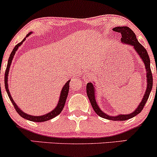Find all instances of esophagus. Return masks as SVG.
I'll list each match as a JSON object with an SVG mask.
<instances>
[{
    "label": "esophagus",
    "instance_id": "esophagus-1",
    "mask_svg": "<svg viewBox=\"0 0 157 157\" xmlns=\"http://www.w3.org/2000/svg\"><path fill=\"white\" fill-rule=\"evenodd\" d=\"M92 79V75L90 73H85V81H90Z\"/></svg>",
    "mask_w": 157,
    "mask_h": 157
}]
</instances>
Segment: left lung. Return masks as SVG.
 <instances>
[{
    "label": "left lung",
    "mask_w": 157,
    "mask_h": 157,
    "mask_svg": "<svg viewBox=\"0 0 157 157\" xmlns=\"http://www.w3.org/2000/svg\"><path fill=\"white\" fill-rule=\"evenodd\" d=\"M114 32H119L122 34V38L121 41L122 43L128 45H132L133 46L134 49L135 50L140 59L144 62L145 66V69H146L147 72V89L145 91L144 96L143 97V99L140 101V104L138 105L137 109L134 111L133 113L127 115H118L116 116H109V115L103 113L100 107L98 106V103H97L96 100H95V89H94V85L89 82L87 84L86 86V90H87V95L88 97V99L90 100V104H91L92 107H93L94 110L101 117L104 118V119H109V120L113 121H125L128 120V119H131V118L134 117V116H137V115L140 113L142 111L143 108L144 107L145 103L147 101L148 98H149L150 94L153 88V75H152L151 69V60H150L149 55L147 54V51H146L144 46H142L140 43L138 42V39L136 38V35L134 33V32L130 28L127 26H119V27H115L113 29Z\"/></svg>",
    "instance_id": "obj_1"
}]
</instances>
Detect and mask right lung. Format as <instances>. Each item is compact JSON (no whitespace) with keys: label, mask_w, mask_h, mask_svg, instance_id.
Here are the masks:
<instances>
[{"label":"right lung","mask_w":157,"mask_h":157,"mask_svg":"<svg viewBox=\"0 0 157 157\" xmlns=\"http://www.w3.org/2000/svg\"><path fill=\"white\" fill-rule=\"evenodd\" d=\"M31 33H32V32H29V33L28 35H27V36L30 35ZM25 38H24V39L22 40V41H21L20 43L17 44L15 46V48H13V50L12 52H11L10 55L9 59H8L7 66H6V69L5 76H4V85H5L6 90V92H7V94H8V96H9L10 100V101H11V102H12L13 105V106H14V108H15L16 111H17V112L18 113V114L19 115V116H22V117L24 118V119H28V120H29V121H32V122H45V121L50 120V119H53V118H54L55 116H58V115L60 113L61 111L63 110V107H64V105H65V103H66V101H67V96H68V93H69V82H70V80L68 81L67 83H66L65 85H64V86L63 87V89H62V90H61L60 96H59V102H58V103H57V106H56V107H55V109H53V110L51 111V112L48 113H47V114H45V115H43V116H32V115L26 114V113H24L23 111L21 110V109H19V107H18V106H17V105L16 104V103L14 102V101H13V100L12 97H11L10 94L9 89H8L7 79H8V73H9L11 63H12V60H13V59L14 55H15V54H16V51H17V50H18L19 47L21 46V44H22V42H23V41H25Z\"/></svg>","instance_id":"right-lung-1"}]
</instances>
